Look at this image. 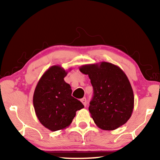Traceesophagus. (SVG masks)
<instances>
[{"mask_svg":"<svg viewBox=\"0 0 160 160\" xmlns=\"http://www.w3.org/2000/svg\"><path fill=\"white\" fill-rule=\"evenodd\" d=\"M81 102H82L83 105H84V106H87V99H86V98H82V99L81 100Z\"/></svg>","mask_w":160,"mask_h":160,"instance_id":"1","label":"esophagus"}]
</instances>
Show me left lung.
<instances>
[{
  "label": "left lung",
  "mask_w": 160,
  "mask_h": 160,
  "mask_svg": "<svg viewBox=\"0 0 160 160\" xmlns=\"http://www.w3.org/2000/svg\"><path fill=\"white\" fill-rule=\"evenodd\" d=\"M79 71L89 76L93 87L89 111L96 125L113 130L125 124L134 108V95L124 72L107 62L82 65Z\"/></svg>",
  "instance_id": "1"
}]
</instances>
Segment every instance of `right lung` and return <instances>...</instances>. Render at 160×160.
Wrapping results in <instances>:
<instances>
[{
  "label": "right lung",
  "mask_w": 160,
  "mask_h": 160,
  "mask_svg": "<svg viewBox=\"0 0 160 160\" xmlns=\"http://www.w3.org/2000/svg\"><path fill=\"white\" fill-rule=\"evenodd\" d=\"M68 72L60 65L50 67L39 79L34 91L32 102L37 118L51 131L68 128L76 111L84 107L71 96V87L64 80Z\"/></svg>",
  "instance_id": "obj_1"
}]
</instances>
